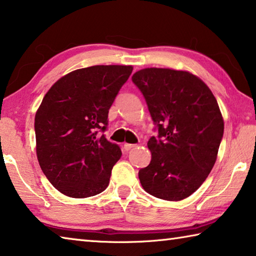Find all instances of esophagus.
I'll return each mask as SVG.
<instances>
[{"instance_id":"34e87169","label":"esophagus","mask_w":256,"mask_h":256,"mask_svg":"<svg viewBox=\"0 0 256 256\" xmlns=\"http://www.w3.org/2000/svg\"><path fill=\"white\" fill-rule=\"evenodd\" d=\"M136 144H124V150L125 151H130L131 150L132 148H134V146H136Z\"/></svg>"}]
</instances>
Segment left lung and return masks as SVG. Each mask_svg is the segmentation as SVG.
Returning a JSON list of instances; mask_svg holds the SVG:
<instances>
[{
  "label": "left lung",
  "instance_id": "obj_1",
  "mask_svg": "<svg viewBox=\"0 0 256 256\" xmlns=\"http://www.w3.org/2000/svg\"><path fill=\"white\" fill-rule=\"evenodd\" d=\"M146 99L158 136L151 162L138 170L146 192L180 201L196 192L214 167L224 136L218 102L204 82L188 71L148 68L132 76Z\"/></svg>",
  "mask_w": 256,
  "mask_h": 256
}]
</instances>
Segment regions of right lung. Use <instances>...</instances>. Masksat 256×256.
Returning a JSON list of instances; mask_svg holds the SVG:
<instances>
[{
	"label": "right lung",
	"instance_id": "add662e5",
	"mask_svg": "<svg viewBox=\"0 0 256 256\" xmlns=\"http://www.w3.org/2000/svg\"><path fill=\"white\" fill-rule=\"evenodd\" d=\"M131 66H94L64 76L50 86L34 116L40 166L56 190L70 198L105 190L120 146L104 134L108 110L131 76Z\"/></svg>",
	"mask_w": 256,
	"mask_h": 256
}]
</instances>
